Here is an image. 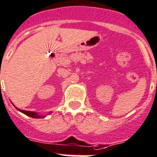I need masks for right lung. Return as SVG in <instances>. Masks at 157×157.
Instances as JSON below:
<instances>
[{"mask_svg": "<svg viewBox=\"0 0 157 157\" xmlns=\"http://www.w3.org/2000/svg\"><path fill=\"white\" fill-rule=\"evenodd\" d=\"M19 111H21L23 113H25L26 114L27 116H29L31 117H33V118H43L44 117V116H40V115L37 114L36 113H35V112H31V111H27V110H22V109H17Z\"/></svg>", "mask_w": 157, "mask_h": 157, "instance_id": "obj_1", "label": "right lung"}]
</instances>
